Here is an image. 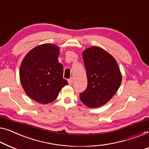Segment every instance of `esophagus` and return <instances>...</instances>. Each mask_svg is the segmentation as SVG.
<instances>
[{
	"label": "esophagus",
	"mask_w": 149,
	"mask_h": 149,
	"mask_svg": "<svg viewBox=\"0 0 149 149\" xmlns=\"http://www.w3.org/2000/svg\"><path fill=\"white\" fill-rule=\"evenodd\" d=\"M73 82H74V81H73V78H70V79H68V83L70 85H72Z\"/></svg>",
	"instance_id": "34e87169"
}]
</instances>
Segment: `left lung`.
<instances>
[{"label":"left lung","instance_id":"1","mask_svg":"<svg viewBox=\"0 0 149 149\" xmlns=\"http://www.w3.org/2000/svg\"><path fill=\"white\" fill-rule=\"evenodd\" d=\"M88 86L79 95L81 101L90 108L102 107L111 99L120 86L122 76L111 54L98 47L82 52Z\"/></svg>","mask_w":149,"mask_h":149}]
</instances>
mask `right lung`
<instances>
[{
  "label": "right lung",
  "mask_w": 149,
  "mask_h": 149,
  "mask_svg": "<svg viewBox=\"0 0 149 149\" xmlns=\"http://www.w3.org/2000/svg\"><path fill=\"white\" fill-rule=\"evenodd\" d=\"M60 49L53 44H42L28 52L19 69V78L25 93L40 104L57 98L61 90L68 84L64 79L63 67L58 63Z\"/></svg>",
  "instance_id": "obj_1"
}]
</instances>
